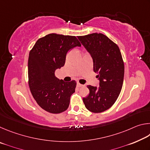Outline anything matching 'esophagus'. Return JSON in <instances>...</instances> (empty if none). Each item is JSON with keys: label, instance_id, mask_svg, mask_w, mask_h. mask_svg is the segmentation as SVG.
Instances as JSON below:
<instances>
[{"label": "esophagus", "instance_id": "esophagus-1", "mask_svg": "<svg viewBox=\"0 0 150 150\" xmlns=\"http://www.w3.org/2000/svg\"><path fill=\"white\" fill-rule=\"evenodd\" d=\"M77 86L78 87H83V86H84V85H82V84H81L80 83L77 82Z\"/></svg>", "mask_w": 150, "mask_h": 150}]
</instances>
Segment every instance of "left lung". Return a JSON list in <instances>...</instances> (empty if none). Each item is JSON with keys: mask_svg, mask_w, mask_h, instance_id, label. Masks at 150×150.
Listing matches in <instances>:
<instances>
[{"mask_svg": "<svg viewBox=\"0 0 150 150\" xmlns=\"http://www.w3.org/2000/svg\"><path fill=\"white\" fill-rule=\"evenodd\" d=\"M93 60V71L98 74L99 87L87 85L89 95L83 98L86 108L99 113L112 106L122 87L124 65L117 44L103 34L77 36Z\"/></svg>", "mask_w": 150, "mask_h": 150, "instance_id": "obj_1", "label": "left lung"}]
</instances>
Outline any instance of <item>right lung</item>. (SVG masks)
I'll return each instance as SVG.
<instances>
[{"mask_svg":"<svg viewBox=\"0 0 150 150\" xmlns=\"http://www.w3.org/2000/svg\"><path fill=\"white\" fill-rule=\"evenodd\" d=\"M81 44L73 35L50 34L38 40L28 57V84L33 97L48 112L59 114L69 107L76 81L65 82L55 71L64 66L69 50Z\"/></svg>","mask_w":150,"mask_h":150,"instance_id":"right-lung-1","label":"right lung"}]
</instances>
